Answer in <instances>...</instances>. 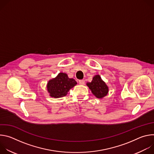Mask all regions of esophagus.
I'll return each mask as SVG.
<instances>
[{"label": "esophagus", "instance_id": "obj_1", "mask_svg": "<svg viewBox=\"0 0 154 154\" xmlns=\"http://www.w3.org/2000/svg\"><path fill=\"white\" fill-rule=\"evenodd\" d=\"M79 84L82 85H84L85 84V80H79Z\"/></svg>", "mask_w": 154, "mask_h": 154}]
</instances>
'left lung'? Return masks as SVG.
Returning <instances> with one entry per match:
<instances>
[{"label": "left lung", "instance_id": "obj_1", "mask_svg": "<svg viewBox=\"0 0 154 154\" xmlns=\"http://www.w3.org/2000/svg\"><path fill=\"white\" fill-rule=\"evenodd\" d=\"M86 85L89 87L92 93L99 99L106 96L108 93V87L102 80L99 75H96L93 78L91 82L87 83Z\"/></svg>", "mask_w": 154, "mask_h": 154}]
</instances>
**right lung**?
<instances>
[{
  "label": "right lung",
  "mask_w": 154,
  "mask_h": 154,
  "mask_svg": "<svg viewBox=\"0 0 154 154\" xmlns=\"http://www.w3.org/2000/svg\"><path fill=\"white\" fill-rule=\"evenodd\" d=\"M76 85L77 82L74 79L69 78L66 73L60 72L48 82L47 88L52 97L59 98L66 96L70 89Z\"/></svg>",
  "instance_id": "add662e5"
}]
</instances>
